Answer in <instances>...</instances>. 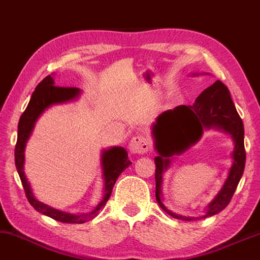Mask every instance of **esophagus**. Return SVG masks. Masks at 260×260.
<instances>
[{"label":"esophagus","mask_w":260,"mask_h":260,"mask_svg":"<svg viewBox=\"0 0 260 260\" xmlns=\"http://www.w3.org/2000/svg\"><path fill=\"white\" fill-rule=\"evenodd\" d=\"M128 148L131 150V153L133 154H145L148 152L150 148L148 139H147L145 135L141 134L135 135L134 138H132Z\"/></svg>","instance_id":"esophagus-1"}]
</instances>
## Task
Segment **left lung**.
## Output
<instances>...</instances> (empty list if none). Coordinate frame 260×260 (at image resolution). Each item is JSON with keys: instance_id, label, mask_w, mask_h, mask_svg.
I'll return each instance as SVG.
<instances>
[{"instance_id": "8db88e82", "label": "left lung", "mask_w": 260, "mask_h": 260, "mask_svg": "<svg viewBox=\"0 0 260 260\" xmlns=\"http://www.w3.org/2000/svg\"><path fill=\"white\" fill-rule=\"evenodd\" d=\"M214 126L229 133L235 142L233 152L234 162L226 183L217 196L208 205L206 215L202 217H184L174 214L161 203L160 184L161 174L169 167V157L180 153L199 140L204 128ZM155 149L158 156L155 157V182H156V201L168 215L179 219L192 220L214 216L226 208L241 181L245 167V148H244V126L232 102L230 92L222 81L217 80L211 86L197 96L192 105H181L174 110L165 111L153 125Z\"/></svg>"}]
</instances>
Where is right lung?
<instances>
[{
	"label": "right lung",
	"instance_id": "obj_1",
	"mask_svg": "<svg viewBox=\"0 0 260 260\" xmlns=\"http://www.w3.org/2000/svg\"><path fill=\"white\" fill-rule=\"evenodd\" d=\"M52 75V73H51ZM80 90L78 87H67V86H57L55 85L52 76H46L45 78L37 85L36 88L31 95V99L26 106L25 111L19 118L18 122V132H17V142L15 146V165H16L17 173L19 179L22 181L23 188H24L25 196L29 203L41 214L49 216L55 220L61 223H84L86 220L93 219L98 216L99 211L102 210L104 205L110 199L112 189H113L115 181L126 168H128L132 162L128 160V155L122 147H113L105 150L102 156V165L104 172V181H105V187H104V197L94 210L88 214L84 215H72L68 212H63L53 209L49 205L40 202L35 199L32 190H31L30 184L26 180L24 174V148L25 143L28 141L31 132H32L34 125L38 117L43 113L46 108L53 104L67 103L70 100L76 99L79 95Z\"/></svg>",
	"mask_w": 260,
	"mask_h": 260
}]
</instances>
